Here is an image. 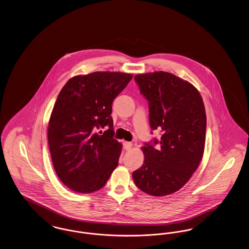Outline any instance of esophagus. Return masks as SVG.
Here are the masks:
<instances>
[{
    "mask_svg": "<svg viewBox=\"0 0 249 249\" xmlns=\"http://www.w3.org/2000/svg\"><path fill=\"white\" fill-rule=\"evenodd\" d=\"M132 147V143L130 142H123V148L125 150H130V148Z\"/></svg>",
    "mask_w": 249,
    "mask_h": 249,
    "instance_id": "esophagus-1",
    "label": "esophagus"
}]
</instances>
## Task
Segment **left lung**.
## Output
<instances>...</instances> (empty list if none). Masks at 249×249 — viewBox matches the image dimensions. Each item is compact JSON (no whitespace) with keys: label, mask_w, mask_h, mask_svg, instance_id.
I'll return each instance as SVG.
<instances>
[{"label":"left lung","mask_w":249,"mask_h":249,"mask_svg":"<svg viewBox=\"0 0 249 249\" xmlns=\"http://www.w3.org/2000/svg\"><path fill=\"white\" fill-rule=\"evenodd\" d=\"M134 80L148 101L150 127L160 130L161 137L144 143L143 163L132 178L143 192L165 196L180 190L201 162L206 130L203 102L193 85L167 71L139 73Z\"/></svg>","instance_id":"8db88e82"}]
</instances>
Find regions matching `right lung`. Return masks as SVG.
<instances>
[{
	"label": "right lung",
	"mask_w": 249,
	"mask_h": 249,
	"mask_svg": "<svg viewBox=\"0 0 249 249\" xmlns=\"http://www.w3.org/2000/svg\"><path fill=\"white\" fill-rule=\"evenodd\" d=\"M131 78L95 71L73 76L60 90L48 123V146L57 176L71 190L102 189L118 166L122 145L114 139L112 104ZM105 126L104 134L96 132Z\"/></svg>",
	"instance_id": "obj_1"
}]
</instances>
